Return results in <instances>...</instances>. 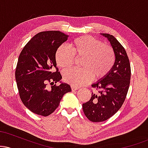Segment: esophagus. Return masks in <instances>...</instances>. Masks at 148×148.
<instances>
[{
	"label": "esophagus",
	"mask_w": 148,
	"mask_h": 148,
	"mask_svg": "<svg viewBox=\"0 0 148 148\" xmlns=\"http://www.w3.org/2000/svg\"><path fill=\"white\" fill-rule=\"evenodd\" d=\"M71 88H72V91H75V90H79V87H77V86H71Z\"/></svg>",
	"instance_id": "obj_1"
}]
</instances>
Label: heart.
<instances>
[{
  "mask_svg": "<svg viewBox=\"0 0 148 148\" xmlns=\"http://www.w3.org/2000/svg\"><path fill=\"white\" fill-rule=\"evenodd\" d=\"M81 58H83L82 68L69 69L63 74L64 81L72 86L87 84L93 76L97 79L105 77L111 72L115 61L113 48L91 36L77 37L70 42L69 48L60 45L55 54L58 66L62 69L71 67L75 59Z\"/></svg>",
  "mask_w": 148,
  "mask_h": 148,
  "instance_id": "obj_1",
  "label": "heart"
}]
</instances>
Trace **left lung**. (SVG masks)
Instances as JSON below:
<instances>
[{"instance_id":"obj_1","label":"left lung","mask_w":148,"mask_h":148,"mask_svg":"<svg viewBox=\"0 0 148 148\" xmlns=\"http://www.w3.org/2000/svg\"><path fill=\"white\" fill-rule=\"evenodd\" d=\"M111 42L115 61L111 72L92 87L97 91L83 103V111L91 122L99 123L113 116L123 106L130 84L131 67L126 51L113 35L102 33Z\"/></svg>"}]
</instances>
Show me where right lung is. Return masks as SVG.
Instances as JSON below:
<instances>
[{"label": "right lung", "instance_id": "1", "mask_svg": "<svg viewBox=\"0 0 148 148\" xmlns=\"http://www.w3.org/2000/svg\"><path fill=\"white\" fill-rule=\"evenodd\" d=\"M67 37L68 35L56 30L40 32L20 53L15 71L18 93L25 107L35 114H51L64 95L72 91L68 84H56L62 79L56 67V51ZM49 82L50 88L47 87Z\"/></svg>", "mask_w": 148, "mask_h": 148}]
</instances>
